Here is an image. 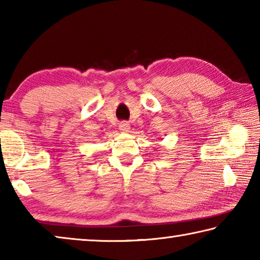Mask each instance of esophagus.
Here are the masks:
<instances>
[{"mask_svg": "<svg viewBox=\"0 0 260 260\" xmlns=\"http://www.w3.org/2000/svg\"><path fill=\"white\" fill-rule=\"evenodd\" d=\"M129 124L127 121H121L119 124V129L122 132H128L129 131Z\"/></svg>", "mask_w": 260, "mask_h": 260, "instance_id": "obj_1", "label": "esophagus"}]
</instances>
